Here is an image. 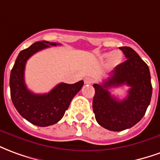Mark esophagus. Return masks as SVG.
<instances>
[{"label":"esophagus","mask_w":160,"mask_h":160,"mask_svg":"<svg viewBox=\"0 0 160 160\" xmlns=\"http://www.w3.org/2000/svg\"><path fill=\"white\" fill-rule=\"evenodd\" d=\"M94 82V79L91 78H84V83L85 84H91Z\"/></svg>","instance_id":"esophagus-1"}]
</instances>
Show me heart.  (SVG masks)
<instances>
[{
  "instance_id": "b5f03b06",
  "label": "heart",
  "mask_w": 160,
  "mask_h": 160,
  "mask_svg": "<svg viewBox=\"0 0 160 160\" xmlns=\"http://www.w3.org/2000/svg\"><path fill=\"white\" fill-rule=\"evenodd\" d=\"M122 58V52L120 51H114L112 52H106L101 55V59L104 60L109 58V64H110V66H113V67L118 65L121 63Z\"/></svg>"
}]
</instances>
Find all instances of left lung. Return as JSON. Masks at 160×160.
Wrapping results in <instances>:
<instances>
[{
	"label": "left lung",
	"mask_w": 160,
	"mask_h": 160,
	"mask_svg": "<svg viewBox=\"0 0 160 160\" xmlns=\"http://www.w3.org/2000/svg\"><path fill=\"white\" fill-rule=\"evenodd\" d=\"M120 49L127 60L114 68L102 84H93V111L96 122L110 131H122L140 122L150 104L152 92L147 64L131 47ZM124 84L130 87L129 95L125 99L118 100L108 89Z\"/></svg>",
	"instance_id": "left-lung-1"
}]
</instances>
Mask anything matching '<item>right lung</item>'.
<instances>
[{"label": "right lung", "mask_w": 160, "mask_h": 160, "mask_svg": "<svg viewBox=\"0 0 160 160\" xmlns=\"http://www.w3.org/2000/svg\"><path fill=\"white\" fill-rule=\"evenodd\" d=\"M59 44L48 41L35 42L17 57L10 75L11 98L14 107L27 121L38 127L55 124L63 118L71 100L83 85V81L74 84L61 82L47 94H34L25 83V66L28 59L38 51Z\"/></svg>", "instance_id": "right-lung-1"}]
</instances>
